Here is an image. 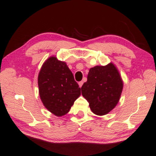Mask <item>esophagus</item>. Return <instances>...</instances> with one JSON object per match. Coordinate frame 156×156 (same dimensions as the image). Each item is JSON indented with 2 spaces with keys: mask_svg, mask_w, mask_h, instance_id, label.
<instances>
[{
  "mask_svg": "<svg viewBox=\"0 0 156 156\" xmlns=\"http://www.w3.org/2000/svg\"><path fill=\"white\" fill-rule=\"evenodd\" d=\"M83 81H80V82H79V83H78L79 87H82V85H83Z\"/></svg>",
  "mask_w": 156,
  "mask_h": 156,
  "instance_id": "esophagus-1",
  "label": "esophagus"
}]
</instances>
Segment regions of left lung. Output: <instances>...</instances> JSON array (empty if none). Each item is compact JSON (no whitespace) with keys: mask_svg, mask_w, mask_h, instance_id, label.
Segmentation results:
<instances>
[{"mask_svg":"<svg viewBox=\"0 0 156 156\" xmlns=\"http://www.w3.org/2000/svg\"><path fill=\"white\" fill-rule=\"evenodd\" d=\"M123 83L115 65L96 66L90 69L87 80L81 87L82 95L89 102L94 114L104 115L115 108L119 101Z\"/></svg>","mask_w":156,"mask_h":156,"instance_id":"8db88e82","label":"left lung"}]
</instances>
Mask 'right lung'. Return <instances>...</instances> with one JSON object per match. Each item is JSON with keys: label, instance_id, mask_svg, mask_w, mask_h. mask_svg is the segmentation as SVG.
I'll return each mask as SVG.
<instances>
[{"label": "right lung", "instance_id": "add662e5", "mask_svg": "<svg viewBox=\"0 0 156 156\" xmlns=\"http://www.w3.org/2000/svg\"><path fill=\"white\" fill-rule=\"evenodd\" d=\"M39 94L43 105L57 116L69 112L80 95V88L64 62L50 57L39 72Z\"/></svg>", "mask_w": 156, "mask_h": 156}]
</instances>
